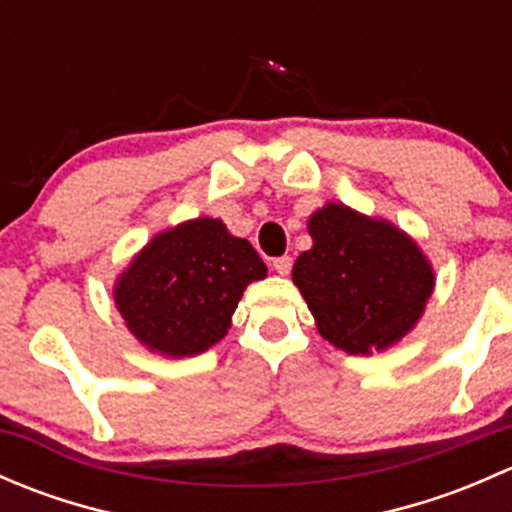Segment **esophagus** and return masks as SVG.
<instances>
[{"instance_id":"esophagus-1","label":"esophagus","mask_w":512,"mask_h":512,"mask_svg":"<svg viewBox=\"0 0 512 512\" xmlns=\"http://www.w3.org/2000/svg\"><path fill=\"white\" fill-rule=\"evenodd\" d=\"M272 267H275V272L277 275H289V270H292V257L289 255H282V257H275V260H272Z\"/></svg>"}]
</instances>
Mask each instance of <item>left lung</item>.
<instances>
[{
	"instance_id": "8db88e82",
	"label": "left lung",
	"mask_w": 512,
	"mask_h": 512,
	"mask_svg": "<svg viewBox=\"0 0 512 512\" xmlns=\"http://www.w3.org/2000/svg\"><path fill=\"white\" fill-rule=\"evenodd\" d=\"M312 250L292 267L319 334L347 354L384 352L426 309L436 275L396 225L327 203L309 218Z\"/></svg>"
}]
</instances>
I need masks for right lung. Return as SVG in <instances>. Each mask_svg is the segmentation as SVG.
Segmentation results:
<instances>
[{"label": "right lung", "mask_w": 512, "mask_h": 512, "mask_svg": "<svg viewBox=\"0 0 512 512\" xmlns=\"http://www.w3.org/2000/svg\"><path fill=\"white\" fill-rule=\"evenodd\" d=\"M267 267L223 220L195 218L158 232L113 285L128 332L173 359L208 352L230 329L237 302Z\"/></svg>", "instance_id": "right-lung-1"}]
</instances>
